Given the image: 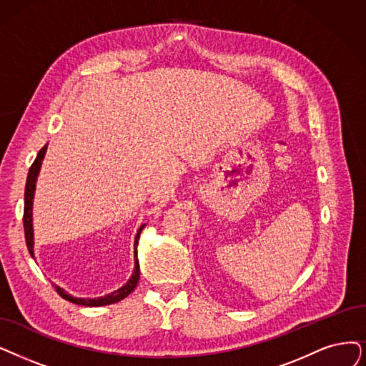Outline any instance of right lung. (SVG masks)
<instances>
[{
    "mask_svg": "<svg viewBox=\"0 0 366 366\" xmlns=\"http://www.w3.org/2000/svg\"><path fill=\"white\" fill-rule=\"evenodd\" d=\"M48 150V144L43 147L36 160L33 162L30 171H28V177H26V184H25V206H24V229H25V242H26V247H28V252L33 258L34 257V228H33V202H34V194H36V184H37V179H39V172L41 168V162L43 159H45V153ZM147 225V224H142L139 227V229L137 231V236H135V242H134V247H135V267L132 272V276L129 277L127 282L120 287L119 290L112 291L109 295L105 296H100V297H75L69 295L64 288H61L60 285L52 284L56 290V293L60 295L63 299L75 303V305H81V306H105V305H111V303H117L123 300L124 297H127L132 291L135 290L138 281H139V261H138V255H137V246H138V240H139V234L142 231V228Z\"/></svg>",
    "mask_w": 366,
    "mask_h": 366,
    "instance_id": "obj_1",
    "label": "right lung"
}]
</instances>
